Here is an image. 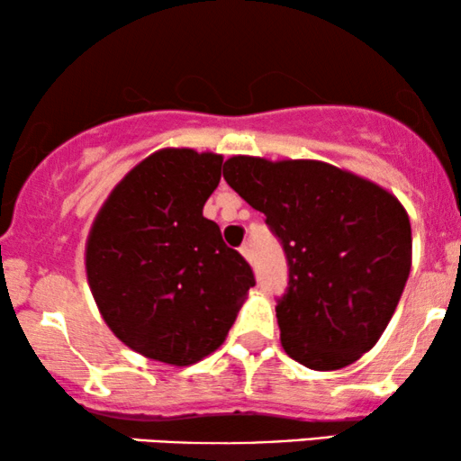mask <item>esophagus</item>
I'll use <instances>...</instances> for the list:
<instances>
[{"instance_id": "esophagus-1", "label": "esophagus", "mask_w": 461, "mask_h": 461, "mask_svg": "<svg viewBox=\"0 0 461 461\" xmlns=\"http://www.w3.org/2000/svg\"><path fill=\"white\" fill-rule=\"evenodd\" d=\"M240 255H242L246 261H252V246L246 242V244H242L240 246Z\"/></svg>"}]
</instances>
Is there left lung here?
Returning <instances> with one entry per match:
<instances>
[{
  "label": "left lung",
  "instance_id": "8db88e82",
  "mask_svg": "<svg viewBox=\"0 0 461 461\" xmlns=\"http://www.w3.org/2000/svg\"><path fill=\"white\" fill-rule=\"evenodd\" d=\"M223 177L286 250L290 282L276 307L284 351L317 372L351 366L380 340L403 294L405 206L375 181L313 158L238 154Z\"/></svg>",
  "mask_w": 461,
  "mask_h": 461
}]
</instances>
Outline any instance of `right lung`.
<instances>
[{"label":"right lung","mask_w":461,"mask_h":461,"mask_svg":"<svg viewBox=\"0 0 461 461\" xmlns=\"http://www.w3.org/2000/svg\"><path fill=\"white\" fill-rule=\"evenodd\" d=\"M223 157L160 148L104 200L86 271L106 326L148 359L185 367L215 353L255 286L250 265L203 215Z\"/></svg>","instance_id":"right-lung-1"}]
</instances>
